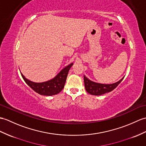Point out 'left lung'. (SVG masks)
Segmentation results:
<instances>
[{
	"instance_id": "1",
	"label": "left lung",
	"mask_w": 146,
	"mask_h": 146,
	"mask_svg": "<svg viewBox=\"0 0 146 146\" xmlns=\"http://www.w3.org/2000/svg\"><path fill=\"white\" fill-rule=\"evenodd\" d=\"M123 78L124 77L114 83L102 84L91 81L86 77L85 75H84V86H85L86 91L89 94L94 96H99L113 91L118 86V84L121 82Z\"/></svg>"
}]
</instances>
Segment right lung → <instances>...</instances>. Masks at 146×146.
I'll use <instances>...</instances> for the list:
<instances>
[{"label": "right lung", "instance_id": "obj_1", "mask_svg": "<svg viewBox=\"0 0 146 146\" xmlns=\"http://www.w3.org/2000/svg\"><path fill=\"white\" fill-rule=\"evenodd\" d=\"M73 65V63H70L61 70L53 78L42 83L33 82L26 78L21 72L20 73L25 82L36 93L40 95L53 96L59 93L63 89L68 73Z\"/></svg>", "mask_w": 146, "mask_h": 146}]
</instances>
